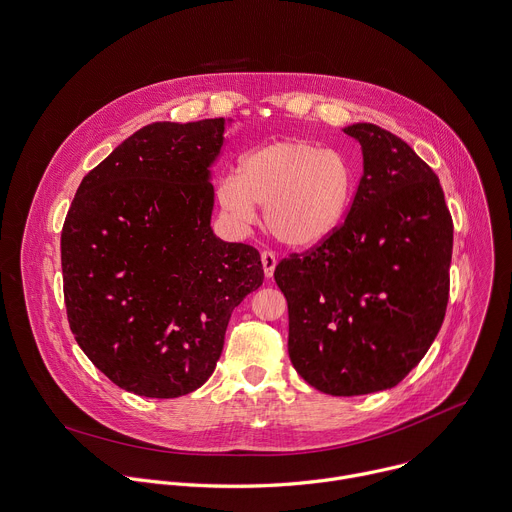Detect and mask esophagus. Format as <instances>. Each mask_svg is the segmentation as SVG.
Wrapping results in <instances>:
<instances>
[{
	"mask_svg": "<svg viewBox=\"0 0 512 512\" xmlns=\"http://www.w3.org/2000/svg\"><path fill=\"white\" fill-rule=\"evenodd\" d=\"M261 263H263V271H265V277L271 279L273 277V271H275V265H277V259L271 251H263L261 253Z\"/></svg>",
	"mask_w": 512,
	"mask_h": 512,
	"instance_id": "34e87169",
	"label": "esophagus"
}]
</instances>
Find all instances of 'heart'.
Masks as SVG:
<instances>
[{"mask_svg": "<svg viewBox=\"0 0 512 512\" xmlns=\"http://www.w3.org/2000/svg\"><path fill=\"white\" fill-rule=\"evenodd\" d=\"M356 190L346 156L306 139H279L247 152L216 184V200L235 223L247 225L265 206L269 233L289 249H314L330 239Z\"/></svg>", "mask_w": 512, "mask_h": 512, "instance_id": "b5f03b06", "label": "heart"}]
</instances>
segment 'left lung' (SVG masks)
I'll return each mask as SVG.
<instances>
[{
    "label": "left lung",
    "instance_id": "1",
    "mask_svg": "<svg viewBox=\"0 0 512 512\" xmlns=\"http://www.w3.org/2000/svg\"><path fill=\"white\" fill-rule=\"evenodd\" d=\"M362 178L342 227L275 267L287 300V350L314 389L352 397L395 387L442 328L454 225L433 170L391 131L344 127Z\"/></svg>",
    "mask_w": 512,
    "mask_h": 512
}]
</instances>
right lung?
I'll use <instances>...</instances> for the list:
<instances>
[{"label": "right lung", "instance_id": "1", "mask_svg": "<svg viewBox=\"0 0 512 512\" xmlns=\"http://www.w3.org/2000/svg\"><path fill=\"white\" fill-rule=\"evenodd\" d=\"M231 119L141 127L81 182L62 227L72 334L117 387L174 399L202 387L233 310L263 283L259 251L218 239L212 164Z\"/></svg>", "mask_w": 512, "mask_h": 512}]
</instances>
